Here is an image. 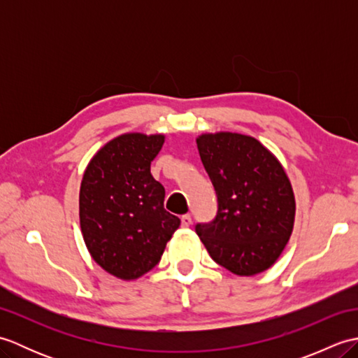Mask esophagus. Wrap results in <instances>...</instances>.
<instances>
[{
    "instance_id": "1",
    "label": "esophagus",
    "mask_w": 358,
    "mask_h": 358,
    "mask_svg": "<svg viewBox=\"0 0 358 358\" xmlns=\"http://www.w3.org/2000/svg\"><path fill=\"white\" fill-rule=\"evenodd\" d=\"M191 224H192V218H191V215L186 214V215L181 217V226H183V227H189Z\"/></svg>"
}]
</instances>
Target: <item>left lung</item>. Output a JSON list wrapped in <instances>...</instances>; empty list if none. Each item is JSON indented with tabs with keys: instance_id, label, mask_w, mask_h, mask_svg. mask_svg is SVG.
<instances>
[{
	"instance_id": "8db88e82",
	"label": "left lung",
	"mask_w": 358,
	"mask_h": 358,
	"mask_svg": "<svg viewBox=\"0 0 358 358\" xmlns=\"http://www.w3.org/2000/svg\"><path fill=\"white\" fill-rule=\"evenodd\" d=\"M218 210L195 232L212 260L250 277L277 262L294 229L295 199L275 155L254 136L217 132L196 138Z\"/></svg>"
}]
</instances>
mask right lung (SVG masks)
<instances>
[{
	"mask_svg": "<svg viewBox=\"0 0 358 358\" xmlns=\"http://www.w3.org/2000/svg\"><path fill=\"white\" fill-rule=\"evenodd\" d=\"M164 135L123 134L90 159L80 187V226L101 268L135 280L155 268L180 218L164 209V187L150 163Z\"/></svg>",
	"mask_w": 358,
	"mask_h": 358,
	"instance_id": "right-lung-1",
	"label": "right lung"
}]
</instances>
